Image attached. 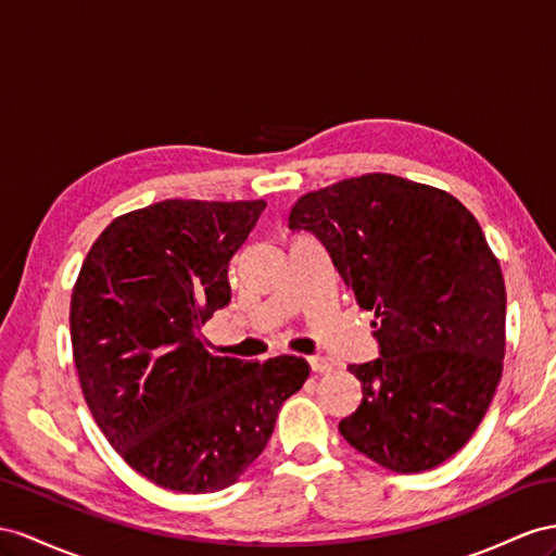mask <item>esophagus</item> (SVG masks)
I'll use <instances>...</instances> for the list:
<instances>
[{
  "label": "esophagus",
  "mask_w": 556,
  "mask_h": 556,
  "mask_svg": "<svg viewBox=\"0 0 556 556\" xmlns=\"http://www.w3.org/2000/svg\"><path fill=\"white\" fill-rule=\"evenodd\" d=\"M307 362L315 374H331L333 371V364L326 357H319V354H315V357H307Z\"/></svg>",
  "instance_id": "obj_1"
}]
</instances>
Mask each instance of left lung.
<instances>
[{
  "instance_id": "obj_1",
  "label": "left lung",
  "mask_w": 556,
  "mask_h": 556,
  "mask_svg": "<svg viewBox=\"0 0 556 556\" xmlns=\"http://www.w3.org/2000/svg\"><path fill=\"white\" fill-rule=\"evenodd\" d=\"M291 230L315 235L380 357L350 364L362 404L338 425L366 458L414 475L458 453L503 376L505 281L477 218L444 190L366 174L307 192Z\"/></svg>"
}]
</instances>
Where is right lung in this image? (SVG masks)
I'll return each mask as SVG.
<instances>
[{
    "label": "right lung",
    "instance_id": "add662e5",
    "mask_svg": "<svg viewBox=\"0 0 556 556\" xmlns=\"http://www.w3.org/2000/svg\"><path fill=\"white\" fill-rule=\"evenodd\" d=\"M263 211V199H164L112 220L79 269L70 336L84 400L112 448L162 489L235 483L309 376L293 354L216 357L202 336L230 303L227 267Z\"/></svg>",
    "mask_w": 556,
    "mask_h": 556
}]
</instances>
